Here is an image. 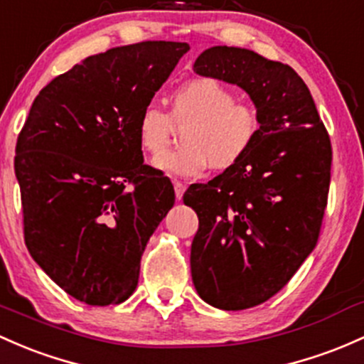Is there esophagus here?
<instances>
[{"mask_svg": "<svg viewBox=\"0 0 364 364\" xmlns=\"http://www.w3.org/2000/svg\"><path fill=\"white\" fill-rule=\"evenodd\" d=\"M173 189H175V198H177L178 201H181L182 196H183V191H186V186H183L182 182L173 181Z\"/></svg>", "mask_w": 364, "mask_h": 364, "instance_id": "obj_1", "label": "esophagus"}]
</instances>
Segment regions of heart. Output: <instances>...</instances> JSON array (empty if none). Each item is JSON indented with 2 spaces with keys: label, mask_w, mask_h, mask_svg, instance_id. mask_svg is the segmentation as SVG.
Wrapping results in <instances>:
<instances>
[{
  "label": "heart",
  "mask_w": 364,
  "mask_h": 364,
  "mask_svg": "<svg viewBox=\"0 0 364 364\" xmlns=\"http://www.w3.org/2000/svg\"><path fill=\"white\" fill-rule=\"evenodd\" d=\"M170 112L154 105L140 111L136 140L149 154L166 149L173 127L182 128V147L152 161L156 170L173 177H198L206 165L228 170L250 151L260 130L259 112L250 102L234 100V93L212 77L182 83L168 97Z\"/></svg>",
  "instance_id": "heart-1"
}]
</instances>
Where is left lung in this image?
Listing matches in <instances>:
<instances>
[{
  "mask_svg": "<svg viewBox=\"0 0 364 364\" xmlns=\"http://www.w3.org/2000/svg\"><path fill=\"white\" fill-rule=\"evenodd\" d=\"M194 73L245 90L259 112V135L243 159L183 194L199 218L191 245L198 295L217 309L243 311L276 295L318 243L330 136L290 65L212 46L196 58Z\"/></svg>",
  "mask_w": 364,
  "mask_h": 364,
  "instance_id": "left-lung-1",
  "label": "left lung"
}]
</instances>
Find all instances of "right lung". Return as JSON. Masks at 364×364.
Instances as JSON below:
<instances>
[{
	"mask_svg": "<svg viewBox=\"0 0 364 364\" xmlns=\"http://www.w3.org/2000/svg\"><path fill=\"white\" fill-rule=\"evenodd\" d=\"M187 50L142 41L87 57L41 90L18 135L27 250L88 306L135 291L147 241L175 203L170 178L144 165L136 119Z\"/></svg>",
	"mask_w": 364,
	"mask_h": 364,
	"instance_id": "right-lung-1",
	"label": "right lung"
}]
</instances>
